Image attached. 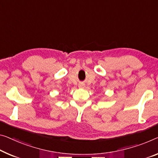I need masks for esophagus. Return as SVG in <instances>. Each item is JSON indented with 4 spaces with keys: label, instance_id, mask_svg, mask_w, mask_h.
<instances>
[{
    "label": "esophagus",
    "instance_id": "1",
    "mask_svg": "<svg viewBox=\"0 0 158 158\" xmlns=\"http://www.w3.org/2000/svg\"><path fill=\"white\" fill-rule=\"evenodd\" d=\"M79 87H84V85L83 84H80L79 85Z\"/></svg>",
    "mask_w": 158,
    "mask_h": 158
}]
</instances>
